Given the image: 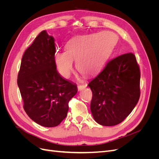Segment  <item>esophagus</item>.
<instances>
[{
    "label": "esophagus",
    "instance_id": "34e87169",
    "mask_svg": "<svg viewBox=\"0 0 159 159\" xmlns=\"http://www.w3.org/2000/svg\"><path fill=\"white\" fill-rule=\"evenodd\" d=\"M86 86H87V85L86 84H81V85H78V88L79 90H81L82 89H84Z\"/></svg>",
    "mask_w": 159,
    "mask_h": 159
}]
</instances>
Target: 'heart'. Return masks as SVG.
<instances>
[{"instance_id": "b5f03b06", "label": "heart", "mask_w": 159, "mask_h": 159, "mask_svg": "<svg viewBox=\"0 0 159 159\" xmlns=\"http://www.w3.org/2000/svg\"><path fill=\"white\" fill-rule=\"evenodd\" d=\"M117 37L109 31L95 32L72 38L66 52L56 51L54 61L58 73L68 78L73 70V60L81 74L91 75L104 65L117 44Z\"/></svg>"}]
</instances>
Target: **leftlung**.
<instances>
[{"label":"left lung","instance_id":"left-lung-1","mask_svg":"<svg viewBox=\"0 0 159 159\" xmlns=\"http://www.w3.org/2000/svg\"><path fill=\"white\" fill-rule=\"evenodd\" d=\"M140 78L132 53L110 60L88 85L92 91L90 108L95 121L103 126L121 123L139 102Z\"/></svg>","mask_w":159,"mask_h":159}]
</instances>
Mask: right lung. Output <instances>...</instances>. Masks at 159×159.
<instances>
[{"label":"right lung","mask_w":159,"mask_h":159,"mask_svg":"<svg viewBox=\"0 0 159 159\" xmlns=\"http://www.w3.org/2000/svg\"><path fill=\"white\" fill-rule=\"evenodd\" d=\"M55 52L54 37L42 31L24 54L17 80L26 114L46 127H56L63 121L69 101L78 92L77 85L56 70Z\"/></svg>","instance_id":"right-lung-1"}]
</instances>
